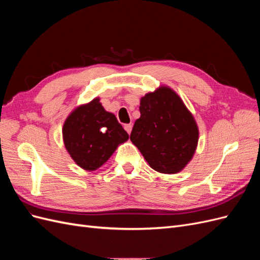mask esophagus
<instances>
[{"mask_svg":"<svg viewBox=\"0 0 260 260\" xmlns=\"http://www.w3.org/2000/svg\"><path fill=\"white\" fill-rule=\"evenodd\" d=\"M124 130L127 131L129 135L131 133V130H132V124H124Z\"/></svg>","mask_w":260,"mask_h":260,"instance_id":"34e87169","label":"esophagus"}]
</instances>
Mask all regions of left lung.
<instances>
[{
	"label": "left lung",
	"mask_w": 260,
	"mask_h": 260,
	"mask_svg": "<svg viewBox=\"0 0 260 260\" xmlns=\"http://www.w3.org/2000/svg\"><path fill=\"white\" fill-rule=\"evenodd\" d=\"M141 117L130 135L151 168L161 174H177L192 159L199 142L193 115L178 94L159 86L140 101Z\"/></svg>",
	"instance_id": "obj_1"
}]
</instances>
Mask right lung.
Segmentation results:
<instances>
[{"label": "right lung", "instance_id": "add662e5", "mask_svg": "<svg viewBox=\"0 0 260 260\" xmlns=\"http://www.w3.org/2000/svg\"><path fill=\"white\" fill-rule=\"evenodd\" d=\"M128 139L116 116L105 111L99 98L75 108L62 127L67 152L78 166L88 171L100 168Z\"/></svg>", "mask_w": 260, "mask_h": 260}]
</instances>
